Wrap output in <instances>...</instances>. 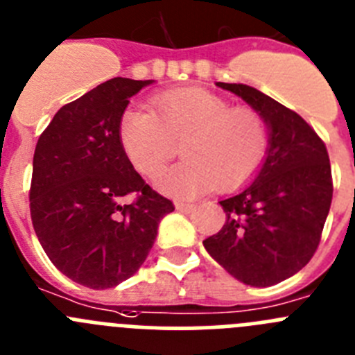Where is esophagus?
I'll return each instance as SVG.
<instances>
[{
    "instance_id": "esophagus-1",
    "label": "esophagus",
    "mask_w": 355,
    "mask_h": 355,
    "mask_svg": "<svg viewBox=\"0 0 355 355\" xmlns=\"http://www.w3.org/2000/svg\"><path fill=\"white\" fill-rule=\"evenodd\" d=\"M175 209L181 211V213H190L193 209V204H188V202H175Z\"/></svg>"
}]
</instances>
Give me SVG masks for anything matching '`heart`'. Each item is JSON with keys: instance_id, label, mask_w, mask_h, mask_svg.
Here are the masks:
<instances>
[{"instance_id": "b5f03b06", "label": "heart", "mask_w": 355, "mask_h": 355, "mask_svg": "<svg viewBox=\"0 0 355 355\" xmlns=\"http://www.w3.org/2000/svg\"><path fill=\"white\" fill-rule=\"evenodd\" d=\"M155 112L128 107L119 119V142L132 165L146 175L160 172L181 141L187 158L156 178L175 199H191L206 188H234L248 181L269 149L264 118L250 107H230L199 87L165 91L153 98Z\"/></svg>"}]
</instances>
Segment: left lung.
Returning a JSON list of instances; mask_svg holds the SVG:
<instances>
[{
    "mask_svg": "<svg viewBox=\"0 0 355 355\" xmlns=\"http://www.w3.org/2000/svg\"><path fill=\"white\" fill-rule=\"evenodd\" d=\"M264 118L269 149L252 183L220 200L225 225L204 248L252 287L291 278L313 257L329 214L333 180L326 144L299 114L246 84L216 83Z\"/></svg>",
    "mask_w": 355,
    "mask_h": 355,
    "instance_id": "8db88e82",
    "label": "left lung"
}]
</instances>
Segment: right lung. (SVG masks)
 I'll return each instance as SVG.
<instances>
[{
    "label": "right lung",
    "mask_w": 355,
    "mask_h": 355,
    "mask_svg": "<svg viewBox=\"0 0 355 355\" xmlns=\"http://www.w3.org/2000/svg\"><path fill=\"white\" fill-rule=\"evenodd\" d=\"M155 80L114 77L56 112L33 156L29 209L51 262L76 284L110 288L135 275L174 206L119 142L130 98ZM126 194H135L125 203Z\"/></svg>",
    "instance_id": "add662e5"
}]
</instances>
